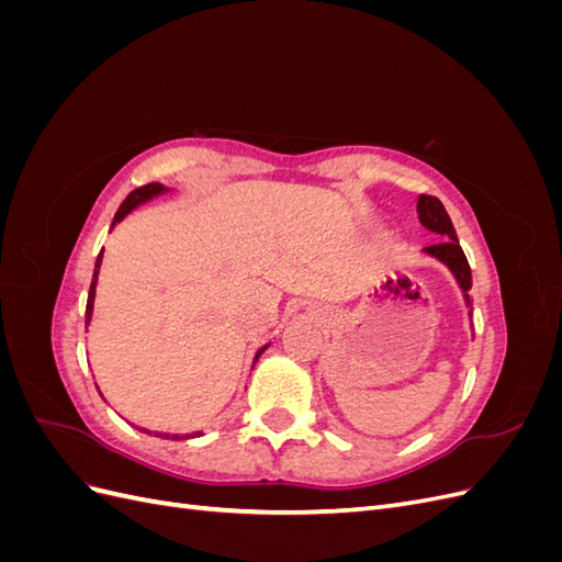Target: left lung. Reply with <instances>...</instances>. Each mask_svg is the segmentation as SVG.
Here are the masks:
<instances>
[{
    "instance_id": "1",
    "label": "left lung",
    "mask_w": 562,
    "mask_h": 562,
    "mask_svg": "<svg viewBox=\"0 0 562 562\" xmlns=\"http://www.w3.org/2000/svg\"><path fill=\"white\" fill-rule=\"evenodd\" d=\"M417 213H419V223L424 227L443 236V241L434 244V246H427L424 250H427L429 255H434L436 260L448 265V269L454 274L459 288H462V293H464V300L469 304L471 267L467 262V255H464L462 246H459V241H457V234H454V227H452V220H450L448 211L443 209V203H440L436 196L419 194V199H417Z\"/></svg>"
}]
</instances>
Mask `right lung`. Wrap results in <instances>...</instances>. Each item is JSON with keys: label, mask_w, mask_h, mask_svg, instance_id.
I'll use <instances>...</instances> for the list:
<instances>
[{"label": "right lung", "mask_w": 562, "mask_h": 562, "mask_svg": "<svg viewBox=\"0 0 562 562\" xmlns=\"http://www.w3.org/2000/svg\"><path fill=\"white\" fill-rule=\"evenodd\" d=\"M161 192H166V187L164 184H159V182H149V184H145V187H138V190H133L128 196H126V201L122 203V206H119V211H116V215H114V223L112 225H116V223H122V220L135 209V206H140V203H145V201H149L151 196H159ZM100 262H103V252L98 255V260H95V269H93V279H91V291H89V302H87V323L91 321V314H93V297H95V283H98V271H100ZM267 347H262L260 351H258V356H255V361L260 359V353L265 351ZM149 434V431H147ZM161 438H171V440H182V438H194V436H201V434H184V436H168V434H159Z\"/></svg>", "instance_id": "1"}]
</instances>
